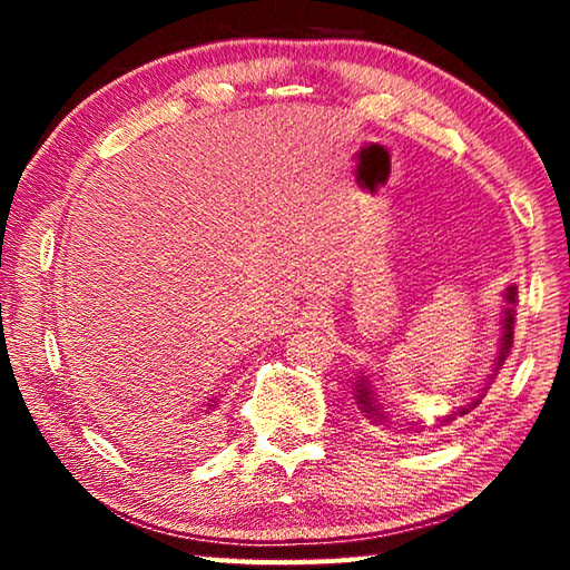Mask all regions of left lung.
I'll use <instances>...</instances> for the list:
<instances>
[{
  "label": "left lung",
  "mask_w": 570,
  "mask_h": 570,
  "mask_svg": "<svg viewBox=\"0 0 570 570\" xmlns=\"http://www.w3.org/2000/svg\"><path fill=\"white\" fill-rule=\"evenodd\" d=\"M515 294L518 288L515 286H505L503 288V308H500V334H498V354H495V364H493V372L488 374V380L480 384L478 390H472V394H468L465 400H462V404H458V407H452L448 414H442V417H438V422L442 424H450L452 420L462 417V414H468L478 407V404L482 402V397H485L490 384H493V380L498 377L500 366H503V362L508 360L510 354V346H513V324H515ZM354 400H356V407H360V412L364 414L366 420H370L372 424H377V428H400L404 432H422V422L420 420H392V414L387 412V407L377 400V392L372 390V382L370 377H366L364 372H360L354 377Z\"/></svg>",
  "instance_id": "8db88e82"
}]
</instances>
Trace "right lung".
I'll use <instances>...</instances> for the list:
<instances>
[{"label": "right lung", "mask_w": 570, "mask_h": 570, "mask_svg": "<svg viewBox=\"0 0 570 570\" xmlns=\"http://www.w3.org/2000/svg\"><path fill=\"white\" fill-rule=\"evenodd\" d=\"M216 407H218V394H214V397H208L204 402L206 417L208 414H214ZM115 428L120 430L122 438H128L132 448L146 450L153 458H168L173 452L193 445L190 440H198L200 435V428H193V422L188 424L180 420V424H166V428H163V424L130 420L125 417V414H115Z\"/></svg>", "instance_id": "1"}]
</instances>
